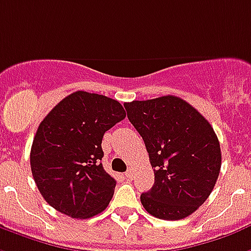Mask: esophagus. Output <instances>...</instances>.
Returning a JSON list of instances; mask_svg holds the SVG:
<instances>
[{
    "label": "esophagus",
    "instance_id": "esophagus-1",
    "mask_svg": "<svg viewBox=\"0 0 251 251\" xmlns=\"http://www.w3.org/2000/svg\"><path fill=\"white\" fill-rule=\"evenodd\" d=\"M126 178H129V179H131L133 178V176H134V173H133V169H129L127 172H126Z\"/></svg>",
    "mask_w": 251,
    "mask_h": 251
}]
</instances>
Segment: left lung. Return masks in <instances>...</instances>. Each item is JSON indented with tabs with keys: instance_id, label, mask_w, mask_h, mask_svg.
Masks as SVG:
<instances>
[{
	"instance_id": "8db88e82",
	"label": "left lung",
	"mask_w": 251,
	"mask_h": 251,
	"mask_svg": "<svg viewBox=\"0 0 251 251\" xmlns=\"http://www.w3.org/2000/svg\"><path fill=\"white\" fill-rule=\"evenodd\" d=\"M154 169V185L141 194L159 220L186 218L207 200L221 170L214 129L200 111L174 96L124 103Z\"/></svg>"
}]
</instances>
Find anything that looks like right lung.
Returning a JSON list of instances; mask_svg holds the SVG:
<instances>
[{"label":"right lung","mask_w":251,"mask_h":251,"mask_svg":"<svg viewBox=\"0 0 251 251\" xmlns=\"http://www.w3.org/2000/svg\"><path fill=\"white\" fill-rule=\"evenodd\" d=\"M125 117L116 100L78 90L44 118L31 145L30 168L51 207L79 220L106 209L116 179L102 166V138Z\"/></svg>","instance_id":"1"}]
</instances>
